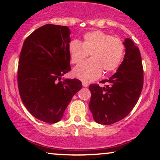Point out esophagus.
I'll list each match as a JSON object with an SVG mask.
<instances>
[{"instance_id":"obj_1","label":"esophagus","mask_w":160,"mask_h":160,"mask_svg":"<svg viewBox=\"0 0 160 160\" xmlns=\"http://www.w3.org/2000/svg\"><path fill=\"white\" fill-rule=\"evenodd\" d=\"M82 86H84V87H87V86H89V84H88L86 82L82 81Z\"/></svg>"}]
</instances>
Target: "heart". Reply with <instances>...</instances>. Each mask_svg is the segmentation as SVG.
<instances>
[{
    "label": "heart",
    "instance_id": "heart-1",
    "mask_svg": "<svg viewBox=\"0 0 160 160\" xmlns=\"http://www.w3.org/2000/svg\"><path fill=\"white\" fill-rule=\"evenodd\" d=\"M125 47L120 38L111 37L101 31L83 35L82 41L74 40L68 44L71 63L78 64L88 56L91 59L82 62L73 70V75L84 82H91L104 73L113 71L120 65Z\"/></svg>",
    "mask_w": 160,
    "mask_h": 160
}]
</instances>
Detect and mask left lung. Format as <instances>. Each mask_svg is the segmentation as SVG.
Listing matches in <instances>:
<instances>
[{"mask_svg":"<svg viewBox=\"0 0 160 160\" xmlns=\"http://www.w3.org/2000/svg\"><path fill=\"white\" fill-rule=\"evenodd\" d=\"M125 56L117 72L104 87L91 84L89 110L96 122L111 125L127 116L136 104L144 82L143 67L138 47L129 38L124 40Z\"/></svg>","mask_w":160,"mask_h":160,"instance_id":"1","label":"left lung"}]
</instances>
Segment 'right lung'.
<instances>
[{"instance_id": "right-lung-1", "label": "right lung", "mask_w": 160, "mask_h": 160, "mask_svg": "<svg viewBox=\"0 0 160 160\" xmlns=\"http://www.w3.org/2000/svg\"><path fill=\"white\" fill-rule=\"evenodd\" d=\"M67 26L47 24L24 42L18 66V86L27 110L38 120H61L73 96L82 88L78 79H63L71 70Z\"/></svg>"}]
</instances>
